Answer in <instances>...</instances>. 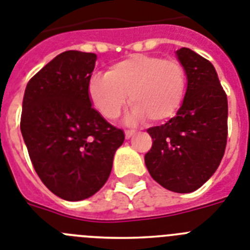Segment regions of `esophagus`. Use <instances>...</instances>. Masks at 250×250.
Returning <instances> with one entry per match:
<instances>
[{
    "label": "esophagus",
    "mask_w": 250,
    "mask_h": 250,
    "mask_svg": "<svg viewBox=\"0 0 250 250\" xmlns=\"http://www.w3.org/2000/svg\"><path fill=\"white\" fill-rule=\"evenodd\" d=\"M134 133H136V131H125V140H129V138H131L132 136H134Z\"/></svg>",
    "instance_id": "obj_1"
}]
</instances>
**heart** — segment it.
I'll return each mask as SVG.
<instances>
[{"instance_id":"heart-1","label":"heart","mask_w":250,"mask_h":250,"mask_svg":"<svg viewBox=\"0 0 250 250\" xmlns=\"http://www.w3.org/2000/svg\"><path fill=\"white\" fill-rule=\"evenodd\" d=\"M186 73L176 60L134 54L113 64L105 77L94 75L88 83V95L102 116L114 119L127 103L132 105L127 121L147 118L161 123L177 113L185 97Z\"/></svg>"}]
</instances>
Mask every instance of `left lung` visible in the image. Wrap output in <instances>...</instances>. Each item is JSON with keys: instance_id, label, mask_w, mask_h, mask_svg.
<instances>
[{"instance_id": "1", "label": "left lung", "mask_w": 250, "mask_h": 250, "mask_svg": "<svg viewBox=\"0 0 250 250\" xmlns=\"http://www.w3.org/2000/svg\"><path fill=\"white\" fill-rule=\"evenodd\" d=\"M175 54L186 73L185 97L176 116L147 129L153 143L145 164L162 188L188 194L214 175L224 156L228 99L209 60L188 47Z\"/></svg>"}]
</instances>
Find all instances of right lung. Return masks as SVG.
<instances>
[{"label": "right lung", "mask_w": 250, "mask_h": 250, "mask_svg": "<svg viewBox=\"0 0 250 250\" xmlns=\"http://www.w3.org/2000/svg\"><path fill=\"white\" fill-rule=\"evenodd\" d=\"M97 55L55 56L25 89L21 133L34 168L56 196L80 201L107 182L125 133L92 107L88 83Z\"/></svg>", "instance_id": "add662e5"}]
</instances>
